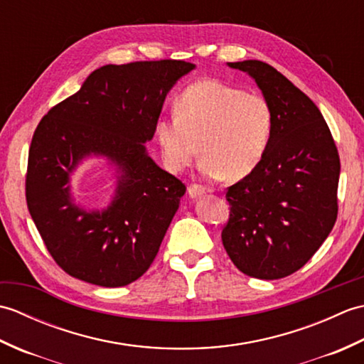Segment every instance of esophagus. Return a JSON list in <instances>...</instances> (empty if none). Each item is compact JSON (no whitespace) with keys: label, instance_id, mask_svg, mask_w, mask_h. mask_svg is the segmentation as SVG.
<instances>
[{"label":"esophagus","instance_id":"esophagus-1","mask_svg":"<svg viewBox=\"0 0 364 364\" xmlns=\"http://www.w3.org/2000/svg\"><path fill=\"white\" fill-rule=\"evenodd\" d=\"M188 194L191 198H197V197H202L206 194V189L203 186H200V184H191L188 188Z\"/></svg>","mask_w":364,"mask_h":364}]
</instances>
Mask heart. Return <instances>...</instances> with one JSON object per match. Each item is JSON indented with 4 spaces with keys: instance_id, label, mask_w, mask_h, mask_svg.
Listing matches in <instances>:
<instances>
[{
    "instance_id": "heart-1",
    "label": "heart",
    "mask_w": 364,
    "mask_h": 364,
    "mask_svg": "<svg viewBox=\"0 0 364 364\" xmlns=\"http://www.w3.org/2000/svg\"><path fill=\"white\" fill-rule=\"evenodd\" d=\"M274 125L272 106L262 95L200 80L176 97L173 117L158 119L154 139L170 172L189 167L198 145L205 176L241 180L264 159Z\"/></svg>"
}]
</instances>
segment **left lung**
I'll return each mask as SVG.
<instances>
[{
  "mask_svg": "<svg viewBox=\"0 0 364 364\" xmlns=\"http://www.w3.org/2000/svg\"><path fill=\"white\" fill-rule=\"evenodd\" d=\"M228 67L258 84L275 125L261 164L227 189L222 242L241 272L278 280L305 266L335 225L339 154L319 107L272 65L242 60Z\"/></svg>",
  "mask_w": 364,
  "mask_h": 364,
  "instance_id": "obj_1",
  "label": "left lung"
}]
</instances>
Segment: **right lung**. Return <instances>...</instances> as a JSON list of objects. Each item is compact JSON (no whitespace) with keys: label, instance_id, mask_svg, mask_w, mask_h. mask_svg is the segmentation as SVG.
Here are the masks:
<instances>
[{"label":"right lung","instance_id":"add662e5","mask_svg":"<svg viewBox=\"0 0 364 364\" xmlns=\"http://www.w3.org/2000/svg\"><path fill=\"white\" fill-rule=\"evenodd\" d=\"M194 68L173 59L100 67L37 125L26 203L46 250L68 275L119 288L151 266L186 186L156 166L145 142L154 136L167 92ZM92 156L118 172L105 210H86L71 196L73 172Z\"/></svg>","mask_w":364,"mask_h":364}]
</instances>
